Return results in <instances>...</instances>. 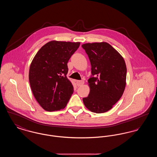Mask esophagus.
<instances>
[{
  "label": "esophagus",
  "instance_id": "obj_1",
  "mask_svg": "<svg viewBox=\"0 0 157 157\" xmlns=\"http://www.w3.org/2000/svg\"><path fill=\"white\" fill-rule=\"evenodd\" d=\"M84 83V81H76V85L78 86H80L82 85H83Z\"/></svg>",
  "mask_w": 157,
  "mask_h": 157
}]
</instances>
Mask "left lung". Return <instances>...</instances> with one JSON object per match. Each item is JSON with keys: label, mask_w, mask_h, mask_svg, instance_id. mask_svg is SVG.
Masks as SVG:
<instances>
[{"label": "left lung", "mask_w": 157, "mask_h": 157, "mask_svg": "<svg viewBox=\"0 0 157 157\" xmlns=\"http://www.w3.org/2000/svg\"><path fill=\"white\" fill-rule=\"evenodd\" d=\"M91 65L89 95L83 98L91 112L110 110L122 97L126 85L127 67L122 56L106 42L83 44Z\"/></svg>", "instance_id": "obj_1"}]
</instances>
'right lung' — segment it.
Listing matches in <instances>:
<instances>
[{
	"label": "right lung",
	"instance_id": "1",
	"mask_svg": "<svg viewBox=\"0 0 157 157\" xmlns=\"http://www.w3.org/2000/svg\"><path fill=\"white\" fill-rule=\"evenodd\" d=\"M80 42L52 40L44 45L30 64L29 79L32 93L47 111L63 109L74 92L67 77V63Z\"/></svg>",
	"mask_w": 157,
	"mask_h": 157
}]
</instances>
